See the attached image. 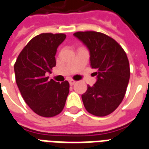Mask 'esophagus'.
<instances>
[{"mask_svg": "<svg viewBox=\"0 0 149 149\" xmlns=\"http://www.w3.org/2000/svg\"><path fill=\"white\" fill-rule=\"evenodd\" d=\"M68 81H69V84H70V85H73V84L76 83V81H73V80H69Z\"/></svg>", "mask_w": 149, "mask_h": 149, "instance_id": "1", "label": "esophagus"}]
</instances>
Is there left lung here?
I'll return each instance as SVG.
<instances>
[{"label": "left lung", "mask_w": 149, "mask_h": 149, "mask_svg": "<svg viewBox=\"0 0 149 149\" xmlns=\"http://www.w3.org/2000/svg\"><path fill=\"white\" fill-rule=\"evenodd\" d=\"M90 52L91 67L97 81L81 97L88 112L97 116H105L115 111L125 97L130 77L129 62L121 46L99 32H77Z\"/></svg>", "instance_id": "obj_1"}]
</instances>
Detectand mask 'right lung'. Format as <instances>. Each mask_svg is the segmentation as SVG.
Wrapping results in <instances>:
<instances>
[{
  "instance_id": "right-lung-1",
  "label": "right lung",
  "mask_w": 149,
  "mask_h": 149,
  "mask_svg": "<svg viewBox=\"0 0 149 149\" xmlns=\"http://www.w3.org/2000/svg\"><path fill=\"white\" fill-rule=\"evenodd\" d=\"M65 38L64 33L37 35L24 46L15 62L16 82L21 96L40 116L61 113L69 93L68 81L59 83L46 76L56 66V49Z\"/></svg>"
}]
</instances>
